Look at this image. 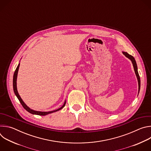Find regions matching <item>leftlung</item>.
<instances>
[{
	"instance_id": "1",
	"label": "left lung",
	"mask_w": 151,
	"mask_h": 151,
	"mask_svg": "<svg viewBox=\"0 0 151 151\" xmlns=\"http://www.w3.org/2000/svg\"><path fill=\"white\" fill-rule=\"evenodd\" d=\"M122 52L127 58H128V59H130L131 60V61H132V63L133 64V66L134 70V72H135V74H136L137 79V81H138V85H139L138 94H139V91H140V76H139V73H138V69H137V66L136 61L132 55L128 54L127 52H125V51H122Z\"/></svg>"
}]
</instances>
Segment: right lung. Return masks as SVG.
Segmentation results:
<instances>
[{
	"mask_svg": "<svg viewBox=\"0 0 151 151\" xmlns=\"http://www.w3.org/2000/svg\"><path fill=\"white\" fill-rule=\"evenodd\" d=\"M19 63H18V66L14 72V76H13V89H14V93L15 94V96H17V97L18 98V99L19 100V102L21 103V104H22L23 107H24V108L27 111L29 112V113L33 114V115H41V116H45L47 115H48L50 114H52L53 112H57L60 110H61V109H63V107H64V106H65L66 104V100L64 101V103L63 104V105L60 107V108L56 109V110H54V111H49V112H42V111H35L33 109H30V107L29 106H27V105L23 101V100H22V99L21 98L20 96L18 94V90H17V75H18V69H19Z\"/></svg>",
	"mask_w": 151,
	"mask_h": 151,
	"instance_id": "obj_1",
	"label": "right lung"
}]
</instances>
